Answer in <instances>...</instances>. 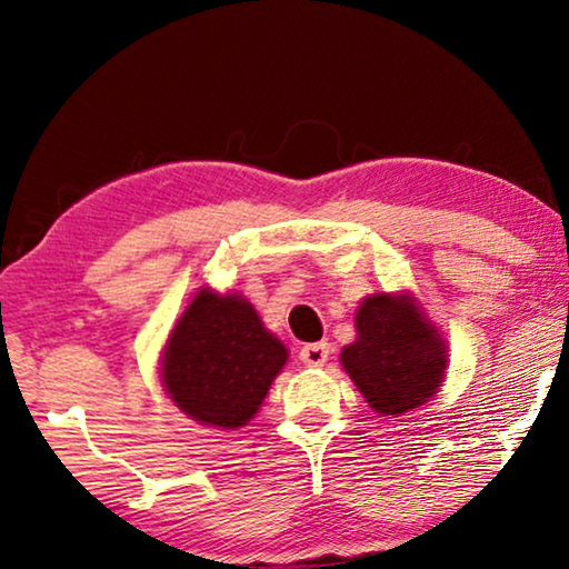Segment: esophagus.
<instances>
[{
	"label": "esophagus",
	"mask_w": 569,
	"mask_h": 569,
	"mask_svg": "<svg viewBox=\"0 0 569 569\" xmlns=\"http://www.w3.org/2000/svg\"><path fill=\"white\" fill-rule=\"evenodd\" d=\"M330 356V346L328 343H308L300 348V358L305 366H312V369H318V366H322L328 361Z\"/></svg>",
	"instance_id": "obj_1"
}]
</instances>
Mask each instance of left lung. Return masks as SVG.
I'll use <instances>...</instances> for the list:
<instances>
[{"label":"left lung","instance_id":"obj_1","mask_svg":"<svg viewBox=\"0 0 569 569\" xmlns=\"http://www.w3.org/2000/svg\"><path fill=\"white\" fill-rule=\"evenodd\" d=\"M340 363L373 412L399 417L442 387L448 346L412 295L376 292L356 310V340Z\"/></svg>","mask_w":569,"mask_h":569}]
</instances>
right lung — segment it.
<instances>
[{
    "instance_id": "obj_1",
    "label": "right lung",
    "mask_w": 569,
    "mask_h": 569,
    "mask_svg": "<svg viewBox=\"0 0 569 569\" xmlns=\"http://www.w3.org/2000/svg\"><path fill=\"white\" fill-rule=\"evenodd\" d=\"M287 348L241 295L200 287L164 343L160 379L190 419L236 430L259 412Z\"/></svg>"
}]
</instances>
